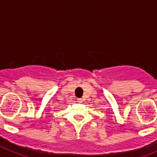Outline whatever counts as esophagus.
<instances>
[{"label":"esophagus","instance_id":"1","mask_svg":"<svg viewBox=\"0 0 157 157\" xmlns=\"http://www.w3.org/2000/svg\"><path fill=\"white\" fill-rule=\"evenodd\" d=\"M82 101H82V98H77V102H79V103H81Z\"/></svg>","mask_w":157,"mask_h":157}]
</instances>
